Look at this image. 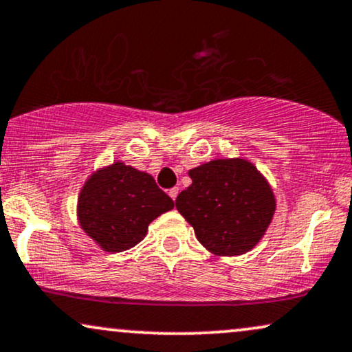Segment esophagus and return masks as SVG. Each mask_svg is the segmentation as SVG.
<instances>
[{
    "label": "esophagus",
    "mask_w": 352,
    "mask_h": 352,
    "mask_svg": "<svg viewBox=\"0 0 352 352\" xmlns=\"http://www.w3.org/2000/svg\"><path fill=\"white\" fill-rule=\"evenodd\" d=\"M168 195H170V198L173 199V201H175L177 195H179V188H172V190H168Z\"/></svg>",
    "instance_id": "esophagus-1"
}]
</instances>
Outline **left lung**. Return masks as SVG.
I'll return each mask as SVG.
<instances>
[{
  "instance_id": "left-lung-1",
  "label": "left lung",
  "mask_w": 352,
  "mask_h": 352,
  "mask_svg": "<svg viewBox=\"0 0 352 352\" xmlns=\"http://www.w3.org/2000/svg\"><path fill=\"white\" fill-rule=\"evenodd\" d=\"M191 185L175 206L199 243L217 256L250 252L263 239L276 211L268 180L242 157L214 159L188 172Z\"/></svg>"
}]
</instances>
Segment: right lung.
Wrapping results in <instances>:
<instances>
[{
	"mask_svg": "<svg viewBox=\"0 0 352 352\" xmlns=\"http://www.w3.org/2000/svg\"><path fill=\"white\" fill-rule=\"evenodd\" d=\"M172 208L153 175L117 161L92 172L82 185L78 221L102 250L118 253L140 243L151 222Z\"/></svg>",
	"mask_w": 352,
	"mask_h": 352,
	"instance_id": "right-lung-1",
	"label": "right lung"
}]
</instances>
